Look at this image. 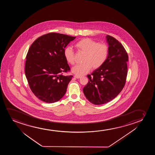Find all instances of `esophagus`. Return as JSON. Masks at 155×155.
<instances>
[{
  "mask_svg": "<svg viewBox=\"0 0 155 155\" xmlns=\"http://www.w3.org/2000/svg\"><path fill=\"white\" fill-rule=\"evenodd\" d=\"M74 77L75 78H76L77 79L81 78V77L77 76V75H74Z\"/></svg>",
  "mask_w": 155,
  "mask_h": 155,
  "instance_id": "esophagus-1",
  "label": "esophagus"
}]
</instances>
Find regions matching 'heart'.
I'll return each instance as SVG.
<instances>
[{"mask_svg": "<svg viewBox=\"0 0 155 155\" xmlns=\"http://www.w3.org/2000/svg\"><path fill=\"white\" fill-rule=\"evenodd\" d=\"M79 52L84 53L83 64L74 66L72 72L77 76H83L89 72L93 67L97 69L106 62L109 53V48L106 43H98L89 38H84L79 41L75 45ZM64 57L68 64H75L74 53L70 47L64 50Z\"/></svg>", "mask_w": 155, "mask_h": 155, "instance_id": "heart-1", "label": "heart"}]
</instances>
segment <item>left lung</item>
I'll return each instance as SVG.
<instances>
[{
  "instance_id": "8db88e82",
  "label": "left lung",
  "mask_w": 155,
  "mask_h": 155,
  "mask_svg": "<svg viewBox=\"0 0 155 155\" xmlns=\"http://www.w3.org/2000/svg\"><path fill=\"white\" fill-rule=\"evenodd\" d=\"M109 53L104 64L88 74L89 81L83 88L92 104L102 105L113 100L125 85L128 55L121 43L110 35L106 36Z\"/></svg>"
}]
</instances>
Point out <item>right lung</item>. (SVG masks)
I'll return each instance as SVG.
<instances>
[{
    "label": "right lung",
    "instance_id": "1",
    "mask_svg": "<svg viewBox=\"0 0 155 155\" xmlns=\"http://www.w3.org/2000/svg\"><path fill=\"white\" fill-rule=\"evenodd\" d=\"M76 37L50 33L37 38L26 55L25 72L33 93L46 103H54L67 91L72 76H64L70 67L64 50Z\"/></svg>",
    "mask_w": 155,
    "mask_h": 155
}]
</instances>
